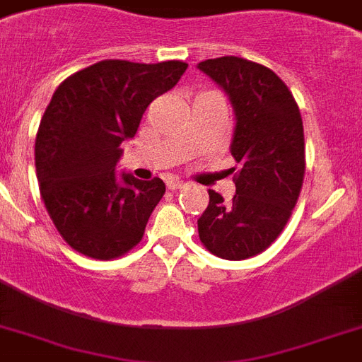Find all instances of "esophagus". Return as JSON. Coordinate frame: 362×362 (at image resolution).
<instances>
[{"instance_id": "obj_1", "label": "esophagus", "mask_w": 362, "mask_h": 362, "mask_svg": "<svg viewBox=\"0 0 362 362\" xmlns=\"http://www.w3.org/2000/svg\"><path fill=\"white\" fill-rule=\"evenodd\" d=\"M186 186H187L186 182L176 180V178H171V180H167V187H169V189H171V191H175V189H184V187H186Z\"/></svg>"}]
</instances>
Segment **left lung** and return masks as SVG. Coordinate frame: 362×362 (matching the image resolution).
I'll return each mask as SVG.
<instances>
[{
	"label": "left lung",
	"instance_id": "obj_1",
	"mask_svg": "<svg viewBox=\"0 0 362 362\" xmlns=\"http://www.w3.org/2000/svg\"><path fill=\"white\" fill-rule=\"evenodd\" d=\"M199 69L221 85L236 113L230 152L236 195L199 217V238L216 257L245 260L266 251L286 227L305 176L303 120L283 79L243 57L206 59Z\"/></svg>",
	"mask_w": 362,
	"mask_h": 362
}]
</instances>
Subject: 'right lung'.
<instances>
[{"label":"right lung","instance_id":"1","mask_svg":"<svg viewBox=\"0 0 362 362\" xmlns=\"http://www.w3.org/2000/svg\"><path fill=\"white\" fill-rule=\"evenodd\" d=\"M186 69L184 61L105 59L55 89L38 126L35 167L44 206L74 251L113 260L143 240L165 184L119 178V146L134 137L152 100L173 89Z\"/></svg>","mask_w":362,"mask_h":362}]
</instances>
